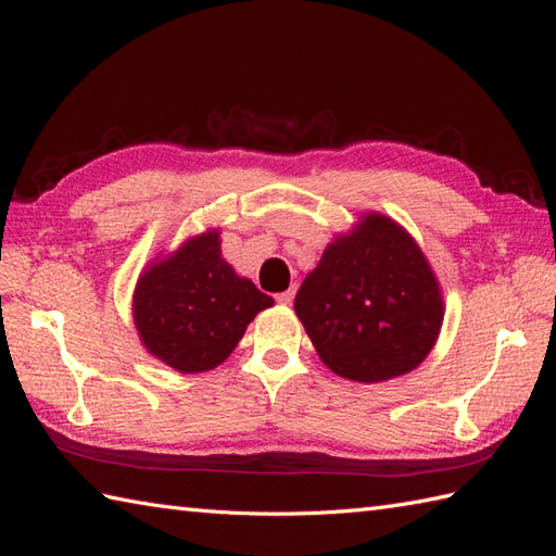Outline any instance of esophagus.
<instances>
[{
	"instance_id": "1",
	"label": "esophagus",
	"mask_w": 556,
	"mask_h": 556,
	"mask_svg": "<svg viewBox=\"0 0 556 556\" xmlns=\"http://www.w3.org/2000/svg\"><path fill=\"white\" fill-rule=\"evenodd\" d=\"M292 299H294V288H290L288 292H280V294H276V301H278V304H282V306H290V304H292Z\"/></svg>"
}]
</instances>
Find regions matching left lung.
Returning a JSON list of instances; mask_svg holds the SVG:
<instances>
[{"label":"left lung","instance_id":"8db88e82","mask_svg":"<svg viewBox=\"0 0 556 556\" xmlns=\"http://www.w3.org/2000/svg\"><path fill=\"white\" fill-rule=\"evenodd\" d=\"M294 311L336 376L382 382L413 371L443 325L425 252L392 217L366 213L301 282Z\"/></svg>","mask_w":556,"mask_h":556}]
</instances>
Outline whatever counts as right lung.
I'll list each match as a JSON object with an SVG mask.
<instances>
[{"mask_svg":"<svg viewBox=\"0 0 556 556\" xmlns=\"http://www.w3.org/2000/svg\"><path fill=\"white\" fill-rule=\"evenodd\" d=\"M268 306L274 299L223 260L217 229L150 264L131 301L141 343L178 374H201L223 364Z\"/></svg>","mask_w":556,"mask_h":556,"instance_id":"right-lung-1","label":"right lung"}]
</instances>
